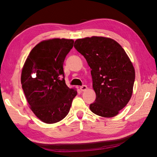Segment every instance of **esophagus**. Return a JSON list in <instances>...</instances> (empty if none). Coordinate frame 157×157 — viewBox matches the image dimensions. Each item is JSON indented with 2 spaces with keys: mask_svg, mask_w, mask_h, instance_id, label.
<instances>
[{
  "mask_svg": "<svg viewBox=\"0 0 157 157\" xmlns=\"http://www.w3.org/2000/svg\"><path fill=\"white\" fill-rule=\"evenodd\" d=\"M79 89H80L81 91H85L88 89V87L86 85H83V86H82L79 87Z\"/></svg>",
  "mask_w": 157,
  "mask_h": 157,
  "instance_id": "esophagus-1",
  "label": "esophagus"
}]
</instances>
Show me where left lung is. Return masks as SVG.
<instances>
[{"instance_id":"1","label":"left lung","mask_w":157,"mask_h":157,"mask_svg":"<svg viewBox=\"0 0 157 157\" xmlns=\"http://www.w3.org/2000/svg\"><path fill=\"white\" fill-rule=\"evenodd\" d=\"M74 47L91 69L95 101L90 110L103 117H113L126 106L133 92L135 71L126 51L117 42L102 36L75 41Z\"/></svg>"}]
</instances>
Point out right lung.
<instances>
[{"mask_svg":"<svg viewBox=\"0 0 157 157\" xmlns=\"http://www.w3.org/2000/svg\"><path fill=\"white\" fill-rule=\"evenodd\" d=\"M72 39L41 41L31 51L21 73V84L30 109L46 124H55L70 110L77 90L65 83L64 59L73 47Z\"/></svg>","mask_w":157,"mask_h":157,"instance_id":"1","label":"right lung"}]
</instances>
